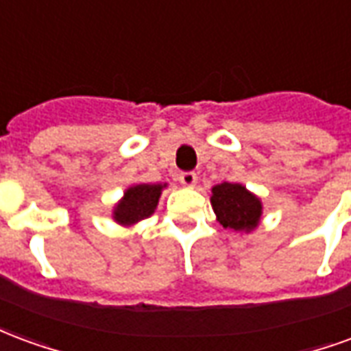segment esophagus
Here are the masks:
<instances>
[{"instance_id":"obj_1","label":"esophagus","mask_w":351,"mask_h":351,"mask_svg":"<svg viewBox=\"0 0 351 351\" xmlns=\"http://www.w3.org/2000/svg\"><path fill=\"white\" fill-rule=\"evenodd\" d=\"M178 180L182 184L184 188H193L195 184H197V175L195 173H182V175L178 176Z\"/></svg>"}]
</instances>
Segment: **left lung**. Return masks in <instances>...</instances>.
<instances>
[{
	"label": "left lung",
	"mask_w": 351,
	"mask_h": 351,
	"mask_svg": "<svg viewBox=\"0 0 351 351\" xmlns=\"http://www.w3.org/2000/svg\"><path fill=\"white\" fill-rule=\"evenodd\" d=\"M210 205L216 220L235 233H252L263 216L261 199L239 182H221L213 188Z\"/></svg>",
	"instance_id": "left-lung-1"
}]
</instances>
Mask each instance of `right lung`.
I'll use <instances>...</instances> for the list:
<instances>
[{"label":"right lung","instance_id":"obj_1","mask_svg":"<svg viewBox=\"0 0 351 351\" xmlns=\"http://www.w3.org/2000/svg\"><path fill=\"white\" fill-rule=\"evenodd\" d=\"M167 184H133L123 191L122 199L112 206V220L123 228H131L150 218L158 208L161 191Z\"/></svg>","mask_w":351,"mask_h":351}]
</instances>
